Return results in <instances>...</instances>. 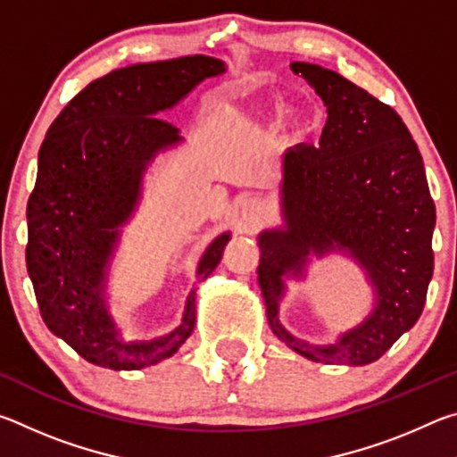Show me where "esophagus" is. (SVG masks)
<instances>
[{"mask_svg": "<svg viewBox=\"0 0 457 457\" xmlns=\"http://www.w3.org/2000/svg\"><path fill=\"white\" fill-rule=\"evenodd\" d=\"M239 213L244 215L247 221H258L262 218V204L253 197H245L239 201Z\"/></svg>", "mask_w": 457, "mask_h": 457, "instance_id": "1", "label": "esophagus"}]
</instances>
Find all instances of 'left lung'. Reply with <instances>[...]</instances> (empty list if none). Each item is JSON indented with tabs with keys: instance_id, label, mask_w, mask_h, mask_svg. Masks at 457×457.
Wrapping results in <instances>:
<instances>
[{
	"instance_id": "8db88e82",
	"label": "left lung",
	"mask_w": 457,
	"mask_h": 457,
	"mask_svg": "<svg viewBox=\"0 0 457 457\" xmlns=\"http://www.w3.org/2000/svg\"><path fill=\"white\" fill-rule=\"evenodd\" d=\"M327 106L320 145L282 154L286 229L260 236L258 282L274 335L324 365H369L391 349L423 311L433 274L436 205L421 153L389 104L327 68L292 62ZM338 246L368 270L378 292L374 314L337 345L311 347L277 320L284 273L299 275L312 249Z\"/></svg>"
}]
</instances>
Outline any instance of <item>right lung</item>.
<instances>
[{"mask_svg": "<svg viewBox=\"0 0 457 457\" xmlns=\"http://www.w3.org/2000/svg\"><path fill=\"white\" fill-rule=\"evenodd\" d=\"M223 62L185 56L112 71L80 90L52 122L28 201L26 264L40 314L54 335L92 365L137 370L177 353L195 324V292L171 335L125 343L104 308V266L119 226L135 210L141 177L159 151L181 141L157 117ZM229 234L199 262V280L220 264Z\"/></svg>", "mask_w": 457, "mask_h": 457, "instance_id": "right-lung-1", "label": "right lung"}]
</instances>
